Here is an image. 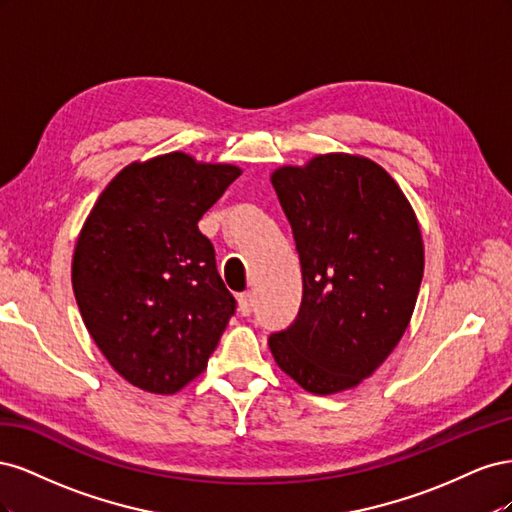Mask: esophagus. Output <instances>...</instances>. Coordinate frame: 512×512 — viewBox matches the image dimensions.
<instances>
[{
	"label": "esophagus",
	"mask_w": 512,
	"mask_h": 512,
	"mask_svg": "<svg viewBox=\"0 0 512 512\" xmlns=\"http://www.w3.org/2000/svg\"><path fill=\"white\" fill-rule=\"evenodd\" d=\"M239 312H241V316H250L254 312V294L252 292L239 294Z\"/></svg>",
	"instance_id": "1"
}]
</instances>
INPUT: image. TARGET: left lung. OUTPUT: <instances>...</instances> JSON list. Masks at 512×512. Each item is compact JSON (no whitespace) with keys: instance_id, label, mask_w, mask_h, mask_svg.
I'll return each mask as SVG.
<instances>
[{"instance_id":"8db88e82","label":"left lung","mask_w":512,"mask_h":512,"mask_svg":"<svg viewBox=\"0 0 512 512\" xmlns=\"http://www.w3.org/2000/svg\"><path fill=\"white\" fill-rule=\"evenodd\" d=\"M301 260L303 299L269 337L282 371L305 391L352 389L406 333L425 252L416 215L382 166L350 153L271 175Z\"/></svg>"}]
</instances>
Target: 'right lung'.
<instances>
[{
  "label": "right lung",
  "mask_w": 512,
  "mask_h": 512,
  "mask_svg": "<svg viewBox=\"0 0 512 512\" xmlns=\"http://www.w3.org/2000/svg\"><path fill=\"white\" fill-rule=\"evenodd\" d=\"M239 175L173 151L123 168L89 213L74 297L106 361L138 389L173 395L203 374L235 314L198 220Z\"/></svg>",
  "instance_id": "obj_1"
}]
</instances>
